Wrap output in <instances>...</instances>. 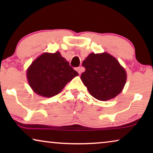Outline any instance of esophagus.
I'll return each instance as SVG.
<instances>
[{"mask_svg": "<svg viewBox=\"0 0 153 153\" xmlns=\"http://www.w3.org/2000/svg\"><path fill=\"white\" fill-rule=\"evenodd\" d=\"M76 71H77V72H78L79 74H80L81 73L83 72V68H81V67H79V68H76Z\"/></svg>", "mask_w": 153, "mask_h": 153, "instance_id": "obj_1", "label": "esophagus"}]
</instances>
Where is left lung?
<instances>
[{"mask_svg":"<svg viewBox=\"0 0 153 153\" xmlns=\"http://www.w3.org/2000/svg\"><path fill=\"white\" fill-rule=\"evenodd\" d=\"M82 65L85 70L81 79L95 99L106 101L123 91L126 83V72L110 54L92 53L83 60Z\"/></svg>","mask_w":153,"mask_h":153,"instance_id":"8db88e82","label":"left lung"}]
</instances>
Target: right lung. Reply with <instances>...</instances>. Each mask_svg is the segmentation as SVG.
<instances>
[{"label": "right lung", "instance_id": "obj_1", "mask_svg": "<svg viewBox=\"0 0 153 153\" xmlns=\"http://www.w3.org/2000/svg\"><path fill=\"white\" fill-rule=\"evenodd\" d=\"M78 75L58 51L42 54L27 70L31 88L37 95L45 97L58 95L69 81Z\"/></svg>", "mask_w": 153, "mask_h": 153}]
</instances>
